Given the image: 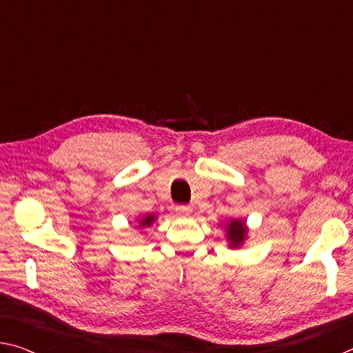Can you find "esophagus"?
Masks as SVG:
<instances>
[{"label":"esophagus","instance_id":"esophagus-1","mask_svg":"<svg viewBox=\"0 0 353 353\" xmlns=\"http://www.w3.org/2000/svg\"><path fill=\"white\" fill-rule=\"evenodd\" d=\"M176 212L179 214H182V216H188V214L193 212V208H191L190 205H176Z\"/></svg>","mask_w":353,"mask_h":353}]
</instances>
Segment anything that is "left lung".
Here are the masks:
<instances>
[{"label": "left lung", "mask_w": 353, "mask_h": 353, "mask_svg": "<svg viewBox=\"0 0 353 353\" xmlns=\"http://www.w3.org/2000/svg\"><path fill=\"white\" fill-rule=\"evenodd\" d=\"M227 236L230 240V248H238L246 238V227L243 221H230L227 225Z\"/></svg>", "instance_id": "1"}]
</instances>
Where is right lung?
<instances>
[{
	"instance_id": "obj_1",
	"label": "right lung",
	"mask_w": 353,
	"mask_h": 353,
	"mask_svg": "<svg viewBox=\"0 0 353 353\" xmlns=\"http://www.w3.org/2000/svg\"><path fill=\"white\" fill-rule=\"evenodd\" d=\"M151 223H154V214H149V216L140 219V224L145 227V225H149Z\"/></svg>"
}]
</instances>
